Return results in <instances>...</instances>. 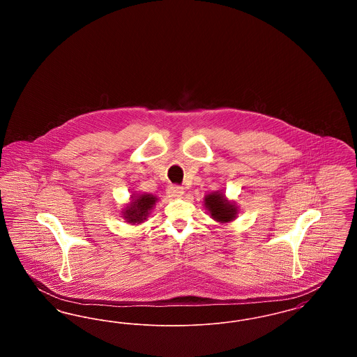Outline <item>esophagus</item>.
<instances>
[{"label":"esophagus","mask_w":357,"mask_h":357,"mask_svg":"<svg viewBox=\"0 0 357 357\" xmlns=\"http://www.w3.org/2000/svg\"><path fill=\"white\" fill-rule=\"evenodd\" d=\"M183 187L178 186V185H170L167 187V194L172 197V198H178L183 195Z\"/></svg>","instance_id":"esophagus-1"}]
</instances>
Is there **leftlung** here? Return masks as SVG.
<instances>
[{"mask_svg":"<svg viewBox=\"0 0 357 357\" xmlns=\"http://www.w3.org/2000/svg\"><path fill=\"white\" fill-rule=\"evenodd\" d=\"M204 204L211 217L217 221L229 222L236 218L237 207L227 202L222 194H210L204 198Z\"/></svg>","mask_w":357,"mask_h":357,"instance_id":"1","label":"left lung"}]
</instances>
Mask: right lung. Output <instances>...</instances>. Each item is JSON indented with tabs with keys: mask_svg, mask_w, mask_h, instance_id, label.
<instances>
[{
	"mask_svg": "<svg viewBox=\"0 0 357 357\" xmlns=\"http://www.w3.org/2000/svg\"><path fill=\"white\" fill-rule=\"evenodd\" d=\"M132 198V202L124 211V218L130 223H140L147 218V214L153 204H155L156 198L150 194H143Z\"/></svg>",
	"mask_w": 357,
	"mask_h": 357,
	"instance_id": "right-lung-1",
	"label": "right lung"
}]
</instances>
